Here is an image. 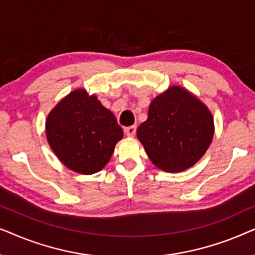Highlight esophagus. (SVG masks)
I'll use <instances>...</instances> for the list:
<instances>
[{"label": "esophagus", "mask_w": 255, "mask_h": 255, "mask_svg": "<svg viewBox=\"0 0 255 255\" xmlns=\"http://www.w3.org/2000/svg\"><path fill=\"white\" fill-rule=\"evenodd\" d=\"M135 131H137V127H135V125H132V127L124 128L125 134H127L128 137H133V135L135 134Z\"/></svg>", "instance_id": "esophagus-1"}]
</instances>
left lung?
<instances>
[{"instance_id":"8db88e82","label":"left lung","mask_w":255,"mask_h":255,"mask_svg":"<svg viewBox=\"0 0 255 255\" xmlns=\"http://www.w3.org/2000/svg\"><path fill=\"white\" fill-rule=\"evenodd\" d=\"M214 131V118L207 106L182 87L172 86L152 101L137 137L158 168L177 173L203 156Z\"/></svg>"}]
</instances>
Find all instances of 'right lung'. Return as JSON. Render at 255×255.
Instances as JSON below:
<instances>
[{
  "mask_svg": "<svg viewBox=\"0 0 255 255\" xmlns=\"http://www.w3.org/2000/svg\"><path fill=\"white\" fill-rule=\"evenodd\" d=\"M46 137L52 151L67 168L89 175L109 162L123 130L95 95L76 89L48 114Z\"/></svg>",
  "mask_w": 255,
  "mask_h": 255,
  "instance_id": "1",
  "label": "right lung"
}]
</instances>
